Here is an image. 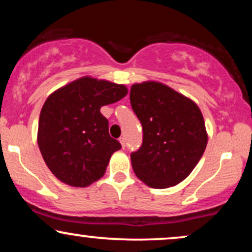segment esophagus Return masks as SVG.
Listing matches in <instances>:
<instances>
[{
    "instance_id": "1",
    "label": "esophagus",
    "mask_w": 252,
    "mask_h": 252,
    "mask_svg": "<svg viewBox=\"0 0 252 252\" xmlns=\"http://www.w3.org/2000/svg\"><path fill=\"white\" fill-rule=\"evenodd\" d=\"M120 142H121V146H122V148H123V149L126 148V138H124V137H120Z\"/></svg>"
}]
</instances>
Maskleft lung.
Segmentation results:
<instances>
[{
	"label": "left lung",
	"mask_w": 252,
	"mask_h": 252,
	"mask_svg": "<svg viewBox=\"0 0 252 252\" xmlns=\"http://www.w3.org/2000/svg\"><path fill=\"white\" fill-rule=\"evenodd\" d=\"M130 103L143 128L131 154L136 176L152 189H168L189 176L204 154L207 132L199 106L158 82L134 84Z\"/></svg>",
	"instance_id": "left-lung-1"
}]
</instances>
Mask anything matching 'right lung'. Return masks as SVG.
<instances>
[{
    "label": "right lung",
    "mask_w": 252,
    "mask_h": 252,
    "mask_svg": "<svg viewBox=\"0 0 252 252\" xmlns=\"http://www.w3.org/2000/svg\"><path fill=\"white\" fill-rule=\"evenodd\" d=\"M126 94L122 84L85 76L48 96L40 112L37 144L60 181L88 187L104 175L121 143L109 135V122L100 108Z\"/></svg>",
    "instance_id": "1"
}]
</instances>
